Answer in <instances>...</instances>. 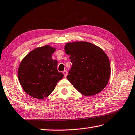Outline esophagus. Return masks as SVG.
Segmentation results:
<instances>
[{
    "label": "esophagus",
    "mask_w": 135,
    "mask_h": 135,
    "mask_svg": "<svg viewBox=\"0 0 135 135\" xmlns=\"http://www.w3.org/2000/svg\"><path fill=\"white\" fill-rule=\"evenodd\" d=\"M63 75H64L65 77V78L66 77V76H67V74H68V72H67V71H66V70H64V71H63Z\"/></svg>",
    "instance_id": "obj_1"
}]
</instances>
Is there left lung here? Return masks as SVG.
Instances as JSON below:
<instances>
[{
  "mask_svg": "<svg viewBox=\"0 0 135 135\" xmlns=\"http://www.w3.org/2000/svg\"><path fill=\"white\" fill-rule=\"evenodd\" d=\"M65 50L72 63L67 79L74 88L86 96L100 92L110 76V62L103 50L82 41L68 43Z\"/></svg>",
  "mask_w": 135,
  "mask_h": 135,
  "instance_id": "obj_1",
  "label": "left lung"
}]
</instances>
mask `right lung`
<instances>
[{"instance_id":"right-lung-1","label":"right lung","mask_w":135,"mask_h":135,"mask_svg":"<svg viewBox=\"0 0 135 135\" xmlns=\"http://www.w3.org/2000/svg\"><path fill=\"white\" fill-rule=\"evenodd\" d=\"M55 48L49 45L37 47L25 56L17 71L19 81L27 94L43 99L54 90L63 78L57 69V62L52 59Z\"/></svg>"}]
</instances>
